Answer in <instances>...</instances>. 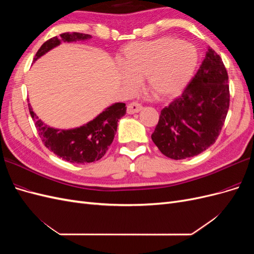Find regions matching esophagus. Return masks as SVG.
I'll use <instances>...</instances> for the list:
<instances>
[{"label":"esophagus","mask_w":254,"mask_h":254,"mask_svg":"<svg viewBox=\"0 0 254 254\" xmlns=\"http://www.w3.org/2000/svg\"><path fill=\"white\" fill-rule=\"evenodd\" d=\"M141 109H142V105L140 103L132 102V103L128 104V106H127V113L133 114V113L139 112Z\"/></svg>","instance_id":"obj_1"}]
</instances>
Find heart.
I'll list each match as a JSON object with an SVG mask.
<instances>
[{
    "mask_svg": "<svg viewBox=\"0 0 254 254\" xmlns=\"http://www.w3.org/2000/svg\"><path fill=\"white\" fill-rule=\"evenodd\" d=\"M125 71L123 79L133 90L139 79L159 98L175 96L193 77L198 64V54L193 45L172 37L146 42H133L122 57Z\"/></svg>",
    "mask_w": 254,
    "mask_h": 254,
    "instance_id": "1",
    "label": "heart"
}]
</instances>
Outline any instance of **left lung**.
Segmentation results:
<instances>
[{
	"mask_svg": "<svg viewBox=\"0 0 254 254\" xmlns=\"http://www.w3.org/2000/svg\"><path fill=\"white\" fill-rule=\"evenodd\" d=\"M228 80L220 56L209 49L181 95L161 111L151 140L164 156L190 158L215 143L229 110Z\"/></svg>",
	"mask_w": 254,
	"mask_h": 254,
	"instance_id": "obj_1",
	"label": "left lung"
}]
</instances>
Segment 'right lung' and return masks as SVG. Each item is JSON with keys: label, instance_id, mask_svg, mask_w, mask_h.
Segmentation results:
<instances>
[{"label": "right lung", "instance_id": "right-lung-1", "mask_svg": "<svg viewBox=\"0 0 254 254\" xmlns=\"http://www.w3.org/2000/svg\"><path fill=\"white\" fill-rule=\"evenodd\" d=\"M89 38H91L90 35L81 33H63L59 37H53L38 50L34 61L57 47L60 42L86 40ZM28 109L45 147L63 160L78 164L94 162L104 157L117 133L119 120L126 114V105L117 103L87 125L70 130H58L48 127L38 120L29 105Z\"/></svg>", "mask_w": 254, "mask_h": 254}]
</instances>
